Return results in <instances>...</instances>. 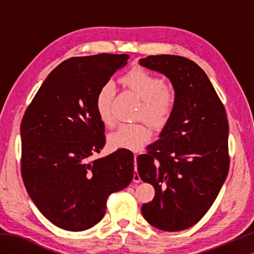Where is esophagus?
Instances as JSON below:
<instances>
[{"mask_svg": "<svg viewBox=\"0 0 254 254\" xmlns=\"http://www.w3.org/2000/svg\"><path fill=\"white\" fill-rule=\"evenodd\" d=\"M136 155H134V166H135V172H134V174H133V181L134 182H136V183H139L140 181H141V178H140V176H139V174H137V172H136Z\"/></svg>", "mask_w": 254, "mask_h": 254, "instance_id": "esophagus-1", "label": "esophagus"}]
</instances>
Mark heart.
Returning a JSON list of instances; mask_svg holds the SVG:
<instances>
[{
    "label": "heart",
    "instance_id": "obj_1",
    "mask_svg": "<svg viewBox=\"0 0 254 254\" xmlns=\"http://www.w3.org/2000/svg\"><path fill=\"white\" fill-rule=\"evenodd\" d=\"M122 83L131 90L143 102L140 117L153 124H163L170 117L175 105V95L165 88V81L143 68H133L123 76ZM115 87L107 82L98 90L95 99V108L98 118L105 125L113 124L111 111ZM151 136V129L142 123H124L109 135V144L113 148H124L136 151L147 143Z\"/></svg>",
    "mask_w": 254,
    "mask_h": 254
}]
</instances>
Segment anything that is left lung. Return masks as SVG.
I'll return each mask as SVG.
<instances>
[{"instance_id":"obj_1","label":"left lung","mask_w":254,"mask_h":254,"mask_svg":"<svg viewBox=\"0 0 254 254\" xmlns=\"http://www.w3.org/2000/svg\"><path fill=\"white\" fill-rule=\"evenodd\" d=\"M163 74L175 91L174 109L159 140L137 156L142 181L156 190L142 205L149 224L168 232L186 230L209 211L229 172V124L225 107L202 68L176 55L139 60Z\"/></svg>"}]
</instances>
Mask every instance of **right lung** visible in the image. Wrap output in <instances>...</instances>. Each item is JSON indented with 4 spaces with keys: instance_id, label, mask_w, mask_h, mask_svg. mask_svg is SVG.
Masks as SVG:
<instances>
[{
    "instance_id": "1",
    "label": "right lung",
    "mask_w": 254,
    "mask_h": 254,
    "mask_svg": "<svg viewBox=\"0 0 254 254\" xmlns=\"http://www.w3.org/2000/svg\"><path fill=\"white\" fill-rule=\"evenodd\" d=\"M128 59L126 54L104 53L64 60L49 74L23 117V182L43 216L67 231L95 226L110 194L132 181L134 158L128 149L91 161L106 143L96 94Z\"/></svg>"
}]
</instances>
